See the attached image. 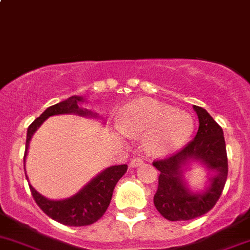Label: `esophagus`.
Segmentation results:
<instances>
[{"instance_id": "1", "label": "esophagus", "mask_w": 250, "mask_h": 250, "mask_svg": "<svg viewBox=\"0 0 250 250\" xmlns=\"http://www.w3.org/2000/svg\"><path fill=\"white\" fill-rule=\"evenodd\" d=\"M141 165H144V161L141 160V158H139V157L132 158V160H130V162H129L130 168H137V167H139V166H141Z\"/></svg>"}]
</instances>
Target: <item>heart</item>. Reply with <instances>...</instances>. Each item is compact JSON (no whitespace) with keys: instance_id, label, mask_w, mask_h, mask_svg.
Segmentation results:
<instances>
[{"instance_id":"obj_1","label":"heart","mask_w":250,"mask_h":250,"mask_svg":"<svg viewBox=\"0 0 250 250\" xmlns=\"http://www.w3.org/2000/svg\"><path fill=\"white\" fill-rule=\"evenodd\" d=\"M128 138H143L153 157H166L183 147L195 129L193 118L184 111L153 99H141L123 107L117 122Z\"/></svg>"}]
</instances>
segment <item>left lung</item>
Returning a JSON list of instances; mask_svg holds the SVG:
<instances>
[{"instance_id":"left-lung-1","label":"left lung","mask_w":250,"mask_h":250,"mask_svg":"<svg viewBox=\"0 0 250 250\" xmlns=\"http://www.w3.org/2000/svg\"><path fill=\"white\" fill-rule=\"evenodd\" d=\"M193 110L200 122L195 139L175 155L153 162L161 172L153 204L170 221L192 220L208 213L220 197L228 178L223 129L203 107L193 105ZM193 163L207 170L208 180L202 190H192L186 180L185 174Z\"/></svg>"}]
</instances>
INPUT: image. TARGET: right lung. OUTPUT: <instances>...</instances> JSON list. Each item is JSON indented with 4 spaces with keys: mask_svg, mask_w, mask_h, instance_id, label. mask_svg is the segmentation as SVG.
I'll return each instance as SVG.
<instances>
[{
    "mask_svg": "<svg viewBox=\"0 0 250 250\" xmlns=\"http://www.w3.org/2000/svg\"><path fill=\"white\" fill-rule=\"evenodd\" d=\"M84 102L85 99L81 95H72L66 100H62L58 104L47 107L41 113V116L37 117L29 125L26 134V145H25L24 170H26L25 162H26L30 140L47 118L57 115H78L88 118H99L97 112L82 107V104ZM127 165L111 166V167L105 168L104 170L98 173L94 178L90 179L74 196L64 198V200H49L41 195L39 191L35 190V188L30 183L29 186L32 196H34V200L39 204L40 208L53 220L67 226H85L95 223L104 215L111 202L113 188H115L117 181L122 178L123 174L127 172ZM26 179L29 181L27 175Z\"/></svg>",
    "mask_w": 250,
    "mask_h": 250,
    "instance_id": "1",
    "label": "right lung"
}]
</instances>
